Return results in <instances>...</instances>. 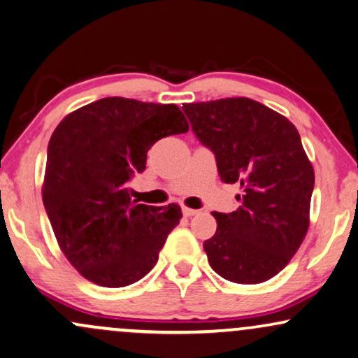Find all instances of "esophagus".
<instances>
[{
  "label": "esophagus",
  "instance_id": "1",
  "mask_svg": "<svg viewBox=\"0 0 358 358\" xmlns=\"http://www.w3.org/2000/svg\"><path fill=\"white\" fill-rule=\"evenodd\" d=\"M182 214H184V217H192V215L199 214V210H197V209H189V207H182Z\"/></svg>",
  "mask_w": 358,
  "mask_h": 358
}]
</instances>
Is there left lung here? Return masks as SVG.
Wrapping results in <instances>:
<instances>
[{"instance_id":"1","label":"left lung","mask_w":358,"mask_h":358,"mask_svg":"<svg viewBox=\"0 0 358 358\" xmlns=\"http://www.w3.org/2000/svg\"><path fill=\"white\" fill-rule=\"evenodd\" d=\"M194 134L215 156L220 180L241 184L239 209L213 213L204 242L210 267L237 284H260L284 268L308 229L314 167L289 119L249 98L184 104Z\"/></svg>"}]
</instances>
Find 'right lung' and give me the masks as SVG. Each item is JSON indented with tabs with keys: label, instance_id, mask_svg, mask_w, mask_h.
Wrapping results in <instances>:
<instances>
[{
	"label": "right lung",
	"instance_id": "1",
	"mask_svg": "<svg viewBox=\"0 0 358 358\" xmlns=\"http://www.w3.org/2000/svg\"><path fill=\"white\" fill-rule=\"evenodd\" d=\"M189 131L176 104L104 98L57 124L48 144L43 202L73 267L101 287H126L151 272L182 213L136 204L129 182L156 141Z\"/></svg>",
	"mask_w": 358,
	"mask_h": 358
}]
</instances>
